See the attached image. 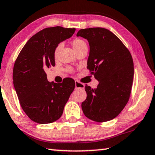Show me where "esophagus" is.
<instances>
[{"mask_svg":"<svg viewBox=\"0 0 155 155\" xmlns=\"http://www.w3.org/2000/svg\"><path fill=\"white\" fill-rule=\"evenodd\" d=\"M75 88H84V85L82 83L79 82L78 81H75Z\"/></svg>","mask_w":155,"mask_h":155,"instance_id":"1","label":"esophagus"}]
</instances>
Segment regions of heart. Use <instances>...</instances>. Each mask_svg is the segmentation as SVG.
I'll return each mask as SVG.
<instances>
[{
    "label": "heart",
    "instance_id": "1",
    "mask_svg": "<svg viewBox=\"0 0 155 155\" xmlns=\"http://www.w3.org/2000/svg\"><path fill=\"white\" fill-rule=\"evenodd\" d=\"M71 45L72 47L73 48V49L75 50V51L76 53H78V51H80V50H82L83 48H84L86 47H87V44L86 42L84 41L82 39L80 38H75L71 42ZM61 48H62V44H58L56 47L54 49V57L56 58L58 56V54H59L60 50ZM68 70L69 71H72L71 68H68Z\"/></svg>",
    "mask_w": 155,
    "mask_h": 155
}]
</instances>
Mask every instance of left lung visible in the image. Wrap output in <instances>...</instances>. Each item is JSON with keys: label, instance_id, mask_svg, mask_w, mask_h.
Returning a JSON list of instances; mask_svg holds the SVG:
<instances>
[{"label": "left lung", "instance_id": "8db88e82", "mask_svg": "<svg viewBox=\"0 0 155 155\" xmlns=\"http://www.w3.org/2000/svg\"><path fill=\"white\" fill-rule=\"evenodd\" d=\"M77 36L87 39L90 46L87 68L99 84L85 86L87 99L82 103L84 115L104 122L115 118L130 97L134 64L128 49L118 37L101 27L80 29Z\"/></svg>", "mask_w": 155, "mask_h": 155}]
</instances>
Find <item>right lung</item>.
Listing matches in <instances>:
<instances>
[{
    "label": "right lung",
    "mask_w": 155,
    "mask_h": 155,
    "mask_svg": "<svg viewBox=\"0 0 155 155\" xmlns=\"http://www.w3.org/2000/svg\"><path fill=\"white\" fill-rule=\"evenodd\" d=\"M75 31V28L60 26L45 28L28 40L15 62L14 88L22 110L34 122L58 120L74 90L72 78H65L60 84L49 82L45 71L55 65V48Z\"/></svg>",
    "instance_id": "right-lung-1"
}]
</instances>
